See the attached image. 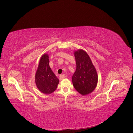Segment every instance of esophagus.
<instances>
[{
    "mask_svg": "<svg viewBox=\"0 0 133 133\" xmlns=\"http://www.w3.org/2000/svg\"><path fill=\"white\" fill-rule=\"evenodd\" d=\"M65 78V75H59V80H63Z\"/></svg>",
    "mask_w": 133,
    "mask_h": 133,
    "instance_id": "1",
    "label": "esophagus"
}]
</instances>
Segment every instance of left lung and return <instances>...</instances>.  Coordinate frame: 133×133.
Here are the masks:
<instances>
[{"instance_id": "left-lung-1", "label": "left lung", "mask_w": 133, "mask_h": 133, "mask_svg": "<svg viewBox=\"0 0 133 133\" xmlns=\"http://www.w3.org/2000/svg\"><path fill=\"white\" fill-rule=\"evenodd\" d=\"M74 54L77 68L72 77L73 85L80 94L86 95L96 87L98 81L96 70L85 51L78 50Z\"/></svg>"}]
</instances>
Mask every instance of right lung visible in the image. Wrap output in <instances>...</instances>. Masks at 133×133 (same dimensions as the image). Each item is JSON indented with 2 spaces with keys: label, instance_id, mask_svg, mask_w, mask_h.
Here are the masks:
<instances>
[{
  "label": "right lung",
  "instance_id": "add662e5",
  "mask_svg": "<svg viewBox=\"0 0 133 133\" xmlns=\"http://www.w3.org/2000/svg\"><path fill=\"white\" fill-rule=\"evenodd\" d=\"M35 82L38 90L45 94L53 93L59 83L58 79L50 67L47 54H44L40 59L35 75Z\"/></svg>",
  "mask_w": 133,
  "mask_h": 133
}]
</instances>
